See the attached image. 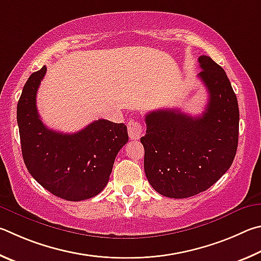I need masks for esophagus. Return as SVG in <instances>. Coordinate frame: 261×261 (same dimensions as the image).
Wrapping results in <instances>:
<instances>
[{"instance_id":"obj_1","label":"esophagus","mask_w":261,"mask_h":261,"mask_svg":"<svg viewBox=\"0 0 261 261\" xmlns=\"http://www.w3.org/2000/svg\"><path fill=\"white\" fill-rule=\"evenodd\" d=\"M127 129H128V135L132 140H139L141 136L143 135V126L141 125L139 121L132 120L128 122L127 125Z\"/></svg>"}]
</instances>
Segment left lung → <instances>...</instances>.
<instances>
[{
	"mask_svg": "<svg viewBox=\"0 0 261 261\" xmlns=\"http://www.w3.org/2000/svg\"><path fill=\"white\" fill-rule=\"evenodd\" d=\"M198 62V76L208 93L205 111L191 117L162 109L144 118L145 175L157 193L170 198H188L213 186L229 170L239 144V103L230 81L211 57Z\"/></svg>",
	"mask_w": 261,
	"mask_h": 261,
	"instance_id": "1",
	"label": "left lung"
}]
</instances>
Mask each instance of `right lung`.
<instances>
[{
	"label": "right lung",
	"instance_id": "1",
	"mask_svg": "<svg viewBox=\"0 0 261 261\" xmlns=\"http://www.w3.org/2000/svg\"><path fill=\"white\" fill-rule=\"evenodd\" d=\"M47 67L32 73L17 105L21 152L30 174L53 195L70 202L98 195L114 159L128 142L127 127L98 119L73 134L49 129L36 109V93Z\"/></svg>",
	"mask_w": 261,
	"mask_h": 261
}]
</instances>
